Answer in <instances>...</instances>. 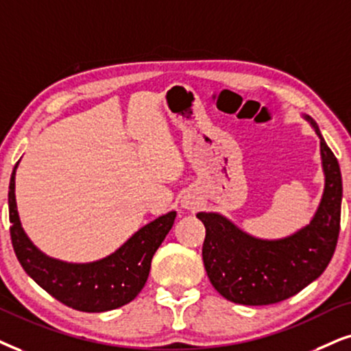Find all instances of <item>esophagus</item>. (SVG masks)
Wrapping results in <instances>:
<instances>
[{"label": "esophagus", "instance_id": "1", "mask_svg": "<svg viewBox=\"0 0 351 351\" xmlns=\"http://www.w3.org/2000/svg\"><path fill=\"white\" fill-rule=\"evenodd\" d=\"M183 206L186 208H196L197 207V202L194 201V199H191V197H184L183 199Z\"/></svg>", "mask_w": 351, "mask_h": 351}]
</instances>
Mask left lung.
<instances>
[{
    "instance_id": "8db88e82",
    "label": "left lung",
    "mask_w": 351,
    "mask_h": 351,
    "mask_svg": "<svg viewBox=\"0 0 351 351\" xmlns=\"http://www.w3.org/2000/svg\"><path fill=\"white\" fill-rule=\"evenodd\" d=\"M321 137L326 188L311 223L283 239L252 238L219 214L199 212L206 227L202 261L208 280L228 301L247 306L280 303L316 280L334 256L340 232L341 175L334 152Z\"/></svg>"
}]
</instances>
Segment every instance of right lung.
<instances>
[{"instance_id":"add662e5","label":"right lung","mask_w":351,"mask_h":351,"mask_svg":"<svg viewBox=\"0 0 351 351\" xmlns=\"http://www.w3.org/2000/svg\"><path fill=\"white\" fill-rule=\"evenodd\" d=\"M16 168L17 163L8 202L11 241L22 269L53 298L77 311H112L134 300L147 282L152 257L171 230L176 212L150 221L105 259L90 264L61 263L40 252L21 227L14 196Z\"/></svg>"}]
</instances>
